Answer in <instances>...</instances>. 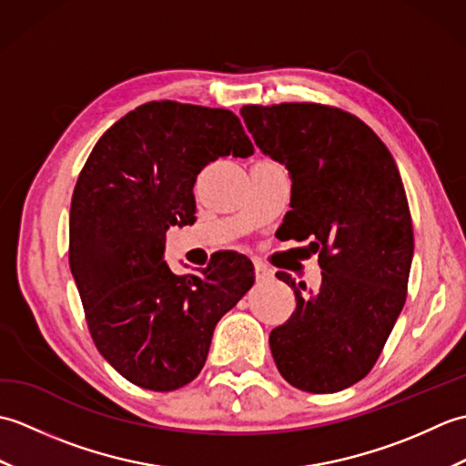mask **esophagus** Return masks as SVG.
<instances>
[{
  "label": "esophagus",
  "instance_id": "obj_1",
  "mask_svg": "<svg viewBox=\"0 0 466 466\" xmlns=\"http://www.w3.org/2000/svg\"><path fill=\"white\" fill-rule=\"evenodd\" d=\"M254 274H256V280H268V279H272V270L268 268V266H264L260 262L254 264Z\"/></svg>",
  "mask_w": 466,
  "mask_h": 466
}]
</instances>
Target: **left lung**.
<instances>
[{
  "mask_svg": "<svg viewBox=\"0 0 466 466\" xmlns=\"http://www.w3.org/2000/svg\"><path fill=\"white\" fill-rule=\"evenodd\" d=\"M256 146L284 164L292 210L282 238L319 252L320 289L296 294V309L270 332L284 380L306 392L349 389L370 372L407 300L412 220L399 167L380 137L332 106H244Z\"/></svg>",
  "mask_w": 466,
  "mask_h": 466,
  "instance_id": "1",
  "label": "left lung"
}]
</instances>
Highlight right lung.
Returning a JSON list of instances; mask_svg holds the SVG:
<instances>
[{
    "label": "right lung",
    "instance_id": "1",
    "mask_svg": "<svg viewBox=\"0 0 466 466\" xmlns=\"http://www.w3.org/2000/svg\"><path fill=\"white\" fill-rule=\"evenodd\" d=\"M230 154H254L230 110L147 102L97 140L77 177L69 268L87 329L104 359L142 389L192 382L218 320L254 284V266L238 252H218L187 276L164 262L167 228L196 220L198 174Z\"/></svg>",
    "mask_w": 466,
    "mask_h": 466
}]
</instances>
